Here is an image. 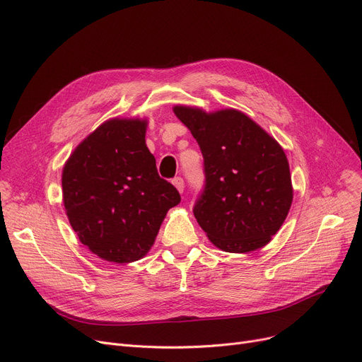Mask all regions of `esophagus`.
Returning <instances> with one entry per match:
<instances>
[{
	"instance_id": "obj_1",
	"label": "esophagus",
	"mask_w": 362,
	"mask_h": 362,
	"mask_svg": "<svg viewBox=\"0 0 362 362\" xmlns=\"http://www.w3.org/2000/svg\"><path fill=\"white\" fill-rule=\"evenodd\" d=\"M171 182H173V185L176 186V189H177V191L182 194L183 191H185V180L180 177V176H177V177H175L173 180H171Z\"/></svg>"
}]
</instances>
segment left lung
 <instances>
[{
  "mask_svg": "<svg viewBox=\"0 0 362 362\" xmlns=\"http://www.w3.org/2000/svg\"><path fill=\"white\" fill-rule=\"evenodd\" d=\"M177 119L204 157V191L194 216L217 248L243 254L262 248L286 220L293 189L286 154L238 110L205 112L176 105Z\"/></svg>",
  "mask_w": 362,
  "mask_h": 362,
  "instance_id": "left-lung-1",
  "label": "left lung"
}]
</instances>
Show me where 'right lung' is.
<instances>
[{
    "mask_svg": "<svg viewBox=\"0 0 362 362\" xmlns=\"http://www.w3.org/2000/svg\"><path fill=\"white\" fill-rule=\"evenodd\" d=\"M146 120L112 119L78 146L63 168L66 214L88 250L110 262H133L154 245L180 202L160 177L145 144Z\"/></svg>",
    "mask_w": 362,
    "mask_h": 362,
    "instance_id": "obj_1",
    "label": "right lung"
}]
</instances>
